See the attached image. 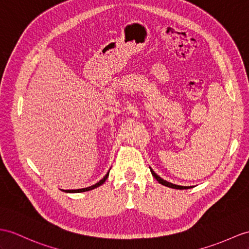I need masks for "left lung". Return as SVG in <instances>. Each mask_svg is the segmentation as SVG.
Wrapping results in <instances>:
<instances>
[{"label": "left lung", "instance_id": "obj_1", "mask_svg": "<svg viewBox=\"0 0 249 249\" xmlns=\"http://www.w3.org/2000/svg\"><path fill=\"white\" fill-rule=\"evenodd\" d=\"M150 170H151V173H152L153 177L157 179V181H159L160 184H161V185H163V186L173 188V189H190V188H191V187H184V186H178V185H174V184L169 183V181H167V180H165V179H162L161 178H160L159 175H157L151 168H150Z\"/></svg>", "mask_w": 249, "mask_h": 249}]
</instances>
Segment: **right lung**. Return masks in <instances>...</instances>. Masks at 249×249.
Here are the masks:
<instances>
[{"mask_svg": "<svg viewBox=\"0 0 249 249\" xmlns=\"http://www.w3.org/2000/svg\"><path fill=\"white\" fill-rule=\"evenodd\" d=\"M107 177H108V172L105 175V178H102V179H100L98 183H96L95 185H93V186H89V187H88V188H82V189H76V190H65L66 192H84V191H89V190H92V189H95V188H97V187H99L100 185H102L106 181V179L107 178Z\"/></svg>", "mask_w": 249, "mask_h": 249, "instance_id": "1", "label": "right lung"}]
</instances>
